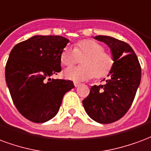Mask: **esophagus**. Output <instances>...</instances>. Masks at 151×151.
I'll list each match as a JSON object with an SVG mask.
<instances>
[{
  "instance_id": "obj_1",
  "label": "esophagus",
  "mask_w": 151,
  "mask_h": 151,
  "mask_svg": "<svg viewBox=\"0 0 151 151\" xmlns=\"http://www.w3.org/2000/svg\"><path fill=\"white\" fill-rule=\"evenodd\" d=\"M74 85H75V87H79L81 85V83H78V82H74Z\"/></svg>"
}]
</instances>
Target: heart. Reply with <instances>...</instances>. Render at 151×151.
I'll list each match as a JSON object with an SVG mask.
<instances>
[{
  "mask_svg": "<svg viewBox=\"0 0 151 151\" xmlns=\"http://www.w3.org/2000/svg\"><path fill=\"white\" fill-rule=\"evenodd\" d=\"M104 47L93 40H83L75 44L73 49L65 47L60 55V61L65 67H71L83 57L81 64L77 68L64 71V76L76 82L84 81L93 77H103L110 71L113 59L109 53L104 51Z\"/></svg>",
  "mask_w": 151,
  "mask_h": 151,
  "instance_id": "1",
  "label": "heart"
}]
</instances>
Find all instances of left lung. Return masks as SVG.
Instances as JSON below:
<instances>
[{
  "label": "left lung",
  "mask_w": 151,
  "mask_h": 151,
  "mask_svg": "<svg viewBox=\"0 0 151 151\" xmlns=\"http://www.w3.org/2000/svg\"><path fill=\"white\" fill-rule=\"evenodd\" d=\"M94 38L109 46L113 63L105 84L91 87L89 95L82 102L92 120L109 124L122 118L129 109L140 84L142 69L128 43L109 36L98 35Z\"/></svg>",
  "instance_id": "left-lung-1"
}]
</instances>
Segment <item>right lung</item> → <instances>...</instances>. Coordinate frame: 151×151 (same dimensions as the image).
Returning a JSON list of instances; mask_svg holds the SVG:
<instances>
[{
    "label": "right lung",
    "instance_id": "1",
    "mask_svg": "<svg viewBox=\"0 0 151 151\" xmlns=\"http://www.w3.org/2000/svg\"><path fill=\"white\" fill-rule=\"evenodd\" d=\"M69 40L57 35H35L14 46L5 66V80L19 113L43 123L59 112L71 80L50 76L61 71L60 55Z\"/></svg>",
    "mask_w": 151,
    "mask_h": 151
}]
</instances>
